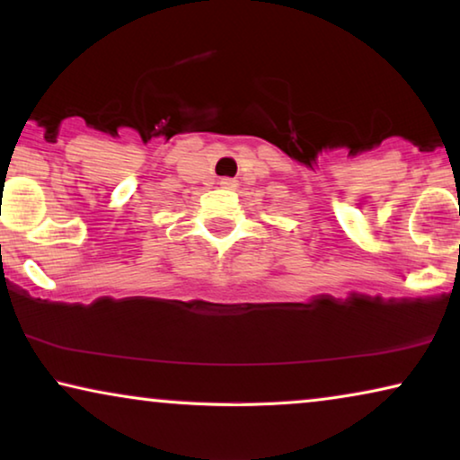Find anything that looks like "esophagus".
I'll return each mask as SVG.
<instances>
[{
	"label": "esophagus",
	"mask_w": 460,
	"mask_h": 460,
	"mask_svg": "<svg viewBox=\"0 0 460 460\" xmlns=\"http://www.w3.org/2000/svg\"><path fill=\"white\" fill-rule=\"evenodd\" d=\"M219 186L226 188V190H234L236 180L234 178H222V180H219Z\"/></svg>",
	"instance_id": "34e87169"
}]
</instances>
